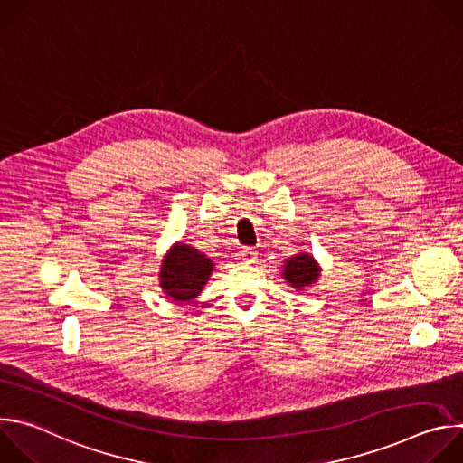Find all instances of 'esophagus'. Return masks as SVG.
Returning a JSON list of instances; mask_svg holds the SVG:
<instances>
[{"label": "esophagus", "instance_id": "esophagus-1", "mask_svg": "<svg viewBox=\"0 0 463 463\" xmlns=\"http://www.w3.org/2000/svg\"><path fill=\"white\" fill-rule=\"evenodd\" d=\"M256 256H258V250L252 249V247H247V249L241 250V260H243L245 263H252V261L256 260Z\"/></svg>", "mask_w": 463, "mask_h": 463}]
</instances>
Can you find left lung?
Masks as SVG:
<instances>
[{
  "instance_id": "1",
  "label": "left lung",
  "mask_w": 463,
  "mask_h": 463,
  "mask_svg": "<svg viewBox=\"0 0 463 463\" xmlns=\"http://www.w3.org/2000/svg\"><path fill=\"white\" fill-rule=\"evenodd\" d=\"M320 277L318 261L309 252H298L284 260L282 279L295 288L297 291H304L311 288Z\"/></svg>"
}]
</instances>
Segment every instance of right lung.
I'll use <instances>...</instances> for the list:
<instances>
[{
	"label": "right lung",
	"mask_w": 463,
	"mask_h": 463,
	"mask_svg": "<svg viewBox=\"0 0 463 463\" xmlns=\"http://www.w3.org/2000/svg\"><path fill=\"white\" fill-rule=\"evenodd\" d=\"M214 271V261L200 249L177 241L166 252L159 271V286L174 302L197 298Z\"/></svg>",
	"instance_id": "obj_1"
}]
</instances>
